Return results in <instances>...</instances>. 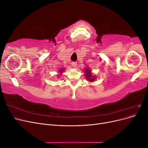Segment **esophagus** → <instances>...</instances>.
<instances>
[{
    "mask_svg": "<svg viewBox=\"0 0 148 148\" xmlns=\"http://www.w3.org/2000/svg\"><path fill=\"white\" fill-rule=\"evenodd\" d=\"M71 65H72L73 67H76V66H77V62H73L72 63H71Z\"/></svg>",
    "mask_w": 148,
    "mask_h": 148,
    "instance_id": "esophagus-1",
    "label": "esophagus"
}]
</instances>
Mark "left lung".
I'll return each mask as SVG.
<instances>
[{"mask_svg":"<svg viewBox=\"0 0 148 148\" xmlns=\"http://www.w3.org/2000/svg\"><path fill=\"white\" fill-rule=\"evenodd\" d=\"M86 70V78H88L90 82L94 81V80H95V78H91V77H92V75H91V74L90 73L91 71H89L88 69H86V70Z\"/></svg>","mask_w":148,"mask_h":148,"instance_id":"obj_1","label":"left lung"}]
</instances>
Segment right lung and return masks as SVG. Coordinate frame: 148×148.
<instances>
[{"instance_id": "right-lung-1", "label": "right lung", "mask_w": 148, "mask_h": 148, "mask_svg": "<svg viewBox=\"0 0 148 148\" xmlns=\"http://www.w3.org/2000/svg\"><path fill=\"white\" fill-rule=\"evenodd\" d=\"M62 71H63V70H60V73H62Z\"/></svg>"}]
</instances>
